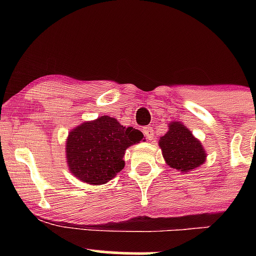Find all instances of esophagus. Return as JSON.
<instances>
[{"mask_svg": "<svg viewBox=\"0 0 256 256\" xmlns=\"http://www.w3.org/2000/svg\"><path fill=\"white\" fill-rule=\"evenodd\" d=\"M142 132L148 140H152V138L154 137V130H152L150 126H144V128H142Z\"/></svg>", "mask_w": 256, "mask_h": 256, "instance_id": "esophagus-1", "label": "esophagus"}]
</instances>
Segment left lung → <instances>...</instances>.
Instances as JSON below:
<instances>
[{"label": "left lung", "instance_id": "left-lung-1", "mask_svg": "<svg viewBox=\"0 0 256 256\" xmlns=\"http://www.w3.org/2000/svg\"><path fill=\"white\" fill-rule=\"evenodd\" d=\"M158 146L167 165L183 173L202 165L207 156L202 143L179 122L168 124V131L160 138Z\"/></svg>", "mask_w": 256, "mask_h": 256}]
</instances>
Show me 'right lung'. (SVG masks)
<instances>
[{"label": "right lung", "mask_w": 256, "mask_h": 256, "mask_svg": "<svg viewBox=\"0 0 256 256\" xmlns=\"http://www.w3.org/2000/svg\"><path fill=\"white\" fill-rule=\"evenodd\" d=\"M142 140L140 130L125 128L116 119L102 116L70 132L66 140L67 165L73 176L84 183H108L124 168L126 149Z\"/></svg>", "instance_id": "right-lung-1"}]
</instances>
